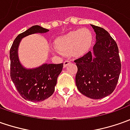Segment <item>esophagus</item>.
Instances as JSON below:
<instances>
[{"label": "esophagus", "mask_w": 130, "mask_h": 130, "mask_svg": "<svg viewBox=\"0 0 130 130\" xmlns=\"http://www.w3.org/2000/svg\"><path fill=\"white\" fill-rule=\"evenodd\" d=\"M70 62H71V60H69V59H68V60H65V61H64V63H63V65H64V68H65L66 66L68 65H69V63H70Z\"/></svg>", "instance_id": "obj_1"}]
</instances>
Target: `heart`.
I'll return each mask as SVG.
<instances>
[{
	"label": "heart",
	"mask_w": 130,
	"mask_h": 130,
	"mask_svg": "<svg viewBox=\"0 0 130 130\" xmlns=\"http://www.w3.org/2000/svg\"><path fill=\"white\" fill-rule=\"evenodd\" d=\"M92 35L89 30L78 29L70 31L57 38L55 47L62 53H69L74 56L80 55L88 51L91 46Z\"/></svg>",
	"instance_id": "heart-1"
}]
</instances>
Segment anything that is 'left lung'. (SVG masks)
<instances>
[{
    "instance_id": "8db88e82",
    "label": "left lung",
    "mask_w": 130,
    "mask_h": 130,
    "mask_svg": "<svg viewBox=\"0 0 130 130\" xmlns=\"http://www.w3.org/2000/svg\"><path fill=\"white\" fill-rule=\"evenodd\" d=\"M91 26L96 34L93 53L88 52L74 61L78 68L75 83L84 96L100 99L114 91L121 72V61L117 44L109 32L99 26Z\"/></svg>"
}]
</instances>
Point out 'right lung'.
Returning a JSON list of instances; mask_svg holds the SVG:
<instances>
[{"mask_svg":"<svg viewBox=\"0 0 130 130\" xmlns=\"http://www.w3.org/2000/svg\"><path fill=\"white\" fill-rule=\"evenodd\" d=\"M49 30L35 25L19 34L10 50V75L16 90L26 100L39 102L52 95L57 79L63 64H44L34 69H26L21 65L18 57V48L21 39L36 33H46Z\"/></svg>","mask_w":130,"mask_h":130,"instance_id":"right-lung-1","label":"right lung"}]
</instances>
